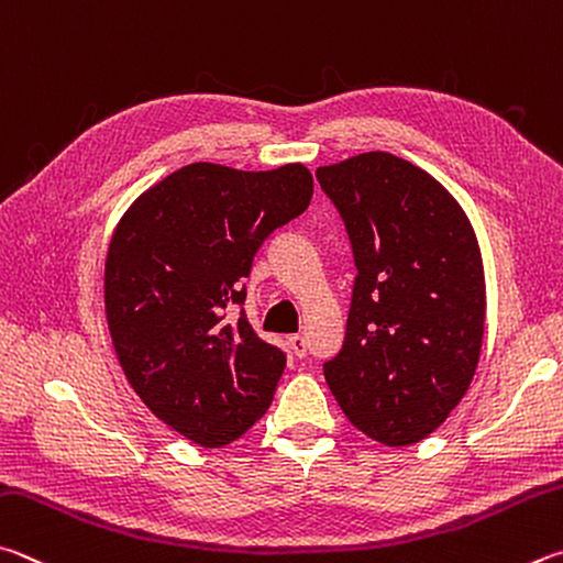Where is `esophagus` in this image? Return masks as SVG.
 I'll list each match as a JSON object with an SVG mask.
<instances>
[{
  "label": "esophagus",
  "mask_w": 563,
  "mask_h": 563,
  "mask_svg": "<svg viewBox=\"0 0 563 563\" xmlns=\"http://www.w3.org/2000/svg\"><path fill=\"white\" fill-rule=\"evenodd\" d=\"M290 350H292L295 356H300V360H302V356L308 354V342H305V336L292 334V336H290Z\"/></svg>",
  "instance_id": "esophagus-1"
}]
</instances>
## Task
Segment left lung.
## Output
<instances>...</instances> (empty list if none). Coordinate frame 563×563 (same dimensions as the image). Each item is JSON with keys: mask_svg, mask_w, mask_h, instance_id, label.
<instances>
[{"mask_svg": "<svg viewBox=\"0 0 563 563\" xmlns=\"http://www.w3.org/2000/svg\"><path fill=\"white\" fill-rule=\"evenodd\" d=\"M314 177L340 211L356 265L327 386L364 435L413 445L451 416L477 369L485 273L475 231L441 181L388 152Z\"/></svg>", "mask_w": 563, "mask_h": 563, "instance_id": "1", "label": "left lung"}]
</instances>
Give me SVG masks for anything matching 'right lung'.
<instances>
[{
  "label": "right lung",
  "mask_w": 563,
  "mask_h": 563,
  "mask_svg": "<svg viewBox=\"0 0 563 563\" xmlns=\"http://www.w3.org/2000/svg\"><path fill=\"white\" fill-rule=\"evenodd\" d=\"M308 167L172 172L120 219L106 258V314L130 386L203 448L236 441L268 411L285 352L246 314L253 255L310 207Z\"/></svg>",
  "instance_id": "obj_1"
}]
</instances>
